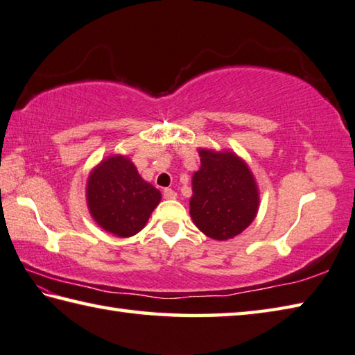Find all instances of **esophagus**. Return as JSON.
I'll return each mask as SVG.
<instances>
[{
	"label": "esophagus",
	"instance_id": "esophagus-1",
	"mask_svg": "<svg viewBox=\"0 0 355 355\" xmlns=\"http://www.w3.org/2000/svg\"><path fill=\"white\" fill-rule=\"evenodd\" d=\"M163 197L166 200H175L177 198V192L172 191V189H164L163 191Z\"/></svg>",
	"mask_w": 355,
	"mask_h": 355
}]
</instances>
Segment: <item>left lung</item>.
Wrapping results in <instances>:
<instances>
[{
  "label": "left lung",
  "mask_w": 355,
  "mask_h": 355,
  "mask_svg": "<svg viewBox=\"0 0 355 355\" xmlns=\"http://www.w3.org/2000/svg\"><path fill=\"white\" fill-rule=\"evenodd\" d=\"M200 169L192 175L189 214L201 232L223 241L252 223L260 206L254 173L232 150L198 149Z\"/></svg>",
  "instance_id": "left-lung-1"
}]
</instances>
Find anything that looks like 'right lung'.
Masks as SVG:
<instances>
[{
  "mask_svg": "<svg viewBox=\"0 0 355 355\" xmlns=\"http://www.w3.org/2000/svg\"><path fill=\"white\" fill-rule=\"evenodd\" d=\"M89 212L96 225L116 237H132L148 223L162 192L146 182L126 155H109L90 171Z\"/></svg>",
  "mask_w": 355,
  "mask_h": 355,
  "instance_id": "right-lung-1",
  "label": "right lung"
}]
</instances>
